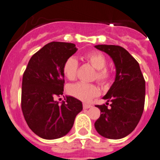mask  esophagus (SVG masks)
I'll list each match as a JSON object with an SVG mask.
<instances>
[{"mask_svg": "<svg viewBox=\"0 0 160 160\" xmlns=\"http://www.w3.org/2000/svg\"><path fill=\"white\" fill-rule=\"evenodd\" d=\"M83 107L84 109H87V108H91V107H92V105H90V104H83Z\"/></svg>", "mask_w": 160, "mask_h": 160, "instance_id": "esophagus-1", "label": "esophagus"}]
</instances>
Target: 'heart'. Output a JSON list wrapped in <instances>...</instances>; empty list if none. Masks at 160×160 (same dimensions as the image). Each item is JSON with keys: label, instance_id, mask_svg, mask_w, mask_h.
I'll return each mask as SVG.
<instances>
[{"label": "heart", "instance_id": "1", "mask_svg": "<svg viewBox=\"0 0 160 160\" xmlns=\"http://www.w3.org/2000/svg\"><path fill=\"white\" fill-rule=\"evenodd\" d=\"M85 58L91 66L97 69L95 78L102 84H106L110 80V72L105 69L107 61L104 55L98 52H91L86 54ZM78 69V62L73 56L68 58L63 65V73L65 77L72 80L76 78ZM69 92L73 97L77 99L88 102L93 97L98 95V89L97 87L91 83H86L83 82L75 83L69 87Z\"/></svg>", "mask_w": 160, "mask_h": 160}]
</instances>
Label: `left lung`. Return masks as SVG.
<instances>
[{
    "label": "left lung",
    "instance_id": "obj_1",
    "mask_svg": "<svg viewBox=\"0 0 160 160\" xmlns=\"http://www.w3.org/2000/svg\"><path fill=\"white\" fill-rule=\"evenodd\" d=\"M94 48L108 54L116 67L115 81L102 98L106 105H96L100 117L94 123L102 137L120 139L131 134L140 121L145 98V81L138 62L123 48L98 44ZM110 102V107L107 105Z\"/></svg>",
    "mask_w": 160,
    "mask_h": 160
}]
</instances>
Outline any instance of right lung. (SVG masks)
Wrapping results in <instances>:
<instances>
[{"mask_svg":"<svg viewBox=\"0 0 160 160\" xmlns=\"http://www.w3.org/2000/svg\"><path fill=\"white\" fill-rule=\"evenodd\" d=\"M77 51L72 43H49L31 57L23 74V116L31 131L41 138L52 140L67 134L83 109L82 102L72 96H66L61 104L55 100L64 91L63 65Z\"/></svg>","mask_w":160,"mask_h":160,"instance_id":"right-lung-1","label":"right lung"}]
</instances>
